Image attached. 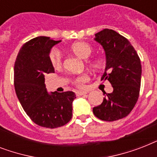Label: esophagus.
Segmentation results:
<instances>
[{
  "label": "esophagus",
  "mask_w": 157,
  "mask_h": 157,
  "mask_svg": "<svg viewBox=\"0 0 157 157\" xmlns=\"http://www.w3.org/2000/svg\"><path fill=\"white\" fill-rule=\"evenodd\" d=\"M86 92H85V91H76V96H82V95H85V94H86Z\"/></svg>",
  "instance_id": "34e87169"
}]
</instances>
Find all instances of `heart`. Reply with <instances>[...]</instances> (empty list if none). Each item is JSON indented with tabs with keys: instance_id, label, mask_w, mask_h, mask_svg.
Instances as JSON below:
<instances>
[{
	"instance_id": "obj_1",
	"label": "heart",
	"mask_w": 157,
	"mask_h": 157,
	"mask_svg": "<svg viewBox=\"0 0 157 157\" xmlns=\"http://www.w3.org/2000/svg\"><path fill=\"white\" fill-rule=\"evenodd\" d=\"M70 50L76 56L82 59H87L90 56L93 52V48L89 43L85 41H77L70 46ZM49 59L51 66L54 68H59L62 65V55L61 53L58 49H53L49 54ZM105 59L102 55H97L93 59L87 62L88 65L91 69L94 71H100L105 66ZM88 76L86 74H83L77 76L74 79V84L78 87H82L83 85L88 81Z\"/></svg>"
}]
</instances>
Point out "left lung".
<instances>
[{"mask_svg": "<svg viewBox=\"0 0 157 157\" xmlns=\"http://www.w3.org/2000/svg\"><path fill=\"white\" fill-rule=\"evenodd\" d=\"M94 40L106 54V68L101 80L109 81L113 91L106 93L103 103L94 107L93 112L102 121H114L127 117L138 101L141 62L129 40L114 30L103 29L96 33Z\"/></svg>", "mask_w": 157, "mask_h": 157, "instance_id": "left-lung-1", "label": "left lung"}]
</instances>
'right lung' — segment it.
<instances>
[{"mask_svg":"<svg viewBox=\"0 0 157 157\" xmlns=\"http://www.w3.org/2000/svg\"><path fill=\"white\" fill-rule=\"evenodd\" d=\"M60 41L47 36L33 38L23 44L14 63L13 84L22 107L35 124L50 129L70 121L76 98L72 91L49 94L45 88V76L54 72L49 54Z\"/></svg>","mask_w":157,"mask_h":157,"instance_id":"add662e5","label":"right lung"}]
</instances>
